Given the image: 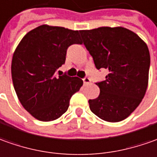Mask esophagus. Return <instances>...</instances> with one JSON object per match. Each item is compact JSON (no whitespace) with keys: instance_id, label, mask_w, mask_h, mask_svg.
Segmentation results:
<instances>
[{"instance_id":"esophagus-1","label":"esophagus","mask_w":157,"mask_h":157,"mask_svg":"<svg viewBox=\"0 0 157 157\" xmlns=\"http://www.w3.org/2000/svg\"><path fill=\"white\" fill-rule=\"evenodd\" d=\"M82 80H83V82H84V84H85V85H87V84H89V83L91 82V80H90V78H88L87 76L84 77Z\"/></svg>"}]
</instances>
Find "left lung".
I'll use <instances>...</instances> for the list:
<instances>
[{"instance_id":"obj_1","label":"left lung","mask_w":157,"mask_h":157,"mask_svg":"<svg viewBox=\"0 0 157 157\" xmlns=\"http://www.w3.org/2000/svg\"><path fill=\"white\" fill-rule=\"evenodd\" d=\"M97 70L105 69V81L97 82L100 94L89 107L100 119L119 122L137 108L149 81L150 56L139 36L124 27L103 26L80 31Z\"/></svg>"}]
</instances>
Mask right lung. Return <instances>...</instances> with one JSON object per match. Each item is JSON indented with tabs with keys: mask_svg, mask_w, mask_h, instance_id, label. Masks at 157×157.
Here are the masks:
<instances>
[{
	"mask_svg": "<svg viewBox=\"0 0 157 157\" xmlns=\"http://www.w3.org/2000/svg\"><path fill=\"white\" fill-rule=\"evenodd\" d=\"M74 44H82L79 31L42 25L25 34L15 49L11 65L14 90L35 119L46 122L60 118L82 86L79 77L56 75Z\"/></svg>",
	"mask_w": 157,
	"mask_h": 157,
	"instance_id": "1",
	"label": "right lung"
}]
</instances>
